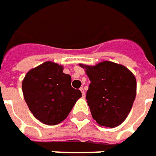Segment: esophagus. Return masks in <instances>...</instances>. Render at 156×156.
Returning <instances> with one entry per match:
<instances>
[{
    "label": "esophagus",
    "mask_w": 156,
    "mask_h": 156,
    "mask_svg": "<svg viewBox=\"0 0 156 156\" xmlns=\"http://www.w3.org/2000/svg\"><path fill=\"white\" fill-rule=\"evenodd\" d=\"M80 92H81V94H82V97H85L86 92H85V91H84V88H83V87H80Z\"/></svg>",
    "instance_id": "esophagus-1"
}]
</instances>
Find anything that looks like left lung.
Returning <instances> with one entry per match:
<instances>
[{
  "label": "left lung",
  "mask_w": 156,
  "mask_h": 156,
  "mask_svg": "<svg viewBox=\"0 0 156 156\" xmlns=\"http://www.w3.org/2000/svg\"><path fill=\"white\" fill-rule=\"evenodd\" d=\"M80 65L86 69L91 81L86 98L92 118L106 127L121 125L135 100L137 82L133 74L125 66L110 61L95 66Z\"/></svg>",
  "instance_id": "obj_1"
}]
</instances>
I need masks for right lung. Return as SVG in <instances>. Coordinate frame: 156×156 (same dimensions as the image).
I'll use <instances>...</instances> for the list:
<instances>
[{
    "mask_svg": "<svg viewBox=\"0 0 156 156\" xmlns=\"http://www.w3.org/2000/svg\"><path fill=\"white\" fill-rule=\"evenodd\" d=\"M22 90L33 115L49 126L64 121L81 97L80 90L71 87V77L63 73V67L49 61L27 73Z\"/></svg>",
    "mask_w": 156,
    "mask_h": 156,
    "instance_id": "right-lung-1",
    "label": "right lung"
}]
</instances>
